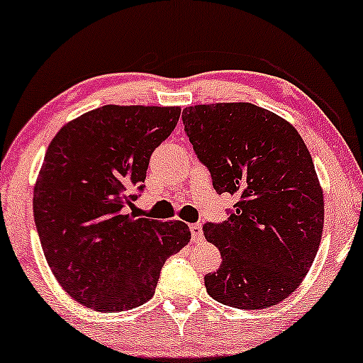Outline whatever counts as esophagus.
Here are the masks:
<instances>
[{"label": "esophagus", "mask_w": 363, "mask_h": 363, "mask_svg": "<svg viewBox=\"0 0 363 363\" xmlns=\"http://www.w3.org/2000/svg\"><path fill=\"white\" fill-rule=\"evenodd\" d=\"M189 230H191V237H193V242L198 243V242H201V240H203V226H201L199 223L191 225Z\"/></svg>", "instance_id": "obj_1"}]
</instances>
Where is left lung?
I'll list each match as a JSON object with an SVG mask.
<instances>
[{
    "mask_svg": "<svg viewBox=\"0 0 363 363\" xmlns=\"http://www.w3.org/2000/svg\"><path fill=\"white\" fill-rule=\"evenodd\" d=\"M184 128L218 194L237 196L221 225H204L221 265L208 294L238 309L276 306L306 277L320 248L325 201L306 143L289 121L252 103L194 104Z\"/></svg>",
    "mask_w": 363,
    "mask_h": 363,
    "instance_id": "obj_1",
    "label": "left lung"
}]
</instances>
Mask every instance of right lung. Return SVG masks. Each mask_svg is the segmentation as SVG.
Wrapping results in <instances>:
<instances>
[{
	"label": "right lung",
	"mask_w": 363,
	"mask_h": 363,
	"mask_svg": "<svg viewBox=\"0 0 363 363\" xmlns=\"http://www.w3.org/2000/svg\"><path fill=\"white\" fill-rule=\"evenodd\" d=\"M179 116L181 106L106 104L52 138L33 186L35 226L55 281L82 306L118 313L147 303L165 260L189 243L184 221L125 213Z\"/></svg>",
	"instance_id": "add662e5"
}]
</instances>
